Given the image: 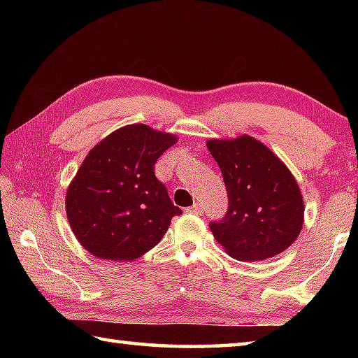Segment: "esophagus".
I'll use <instances>...</instances> for the list:
<instances>
[{
    "instance_id": "34e87169",
    "label": "esophagus",
    "mask_w": 358,
    "mask_h": 358,
    "mask_svg": "<svg viewBox=\"0 0 358 358\" xmlns=\"http://www.w3.org/2000/svg\"><path fill=\"white\" fill-rule=\"evenodd\" d=\"M187 211H189V213H194V215H202L203 213V208H202L201 203H194L192 207L187 208Z\"/></svg>"
}]
</instances>
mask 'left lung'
<instances>
[{
    "label": "left lung",
    "instance_id": "obj_1",
    "mask_svg": "<svg viewBox=\"0 0 358 358\" xmlns=\"http://www.w3.org/2000/svg\"><path fill=\"white\" fill-rule=\"evenodd\" d=\"M221 169L229 210L210 230L230 257L257 262L275 257L299 238L305 202L292 172L266 145L248 134L210 138Z\"/></svg>",
    "mask_w": 358,
    "mask_h": 358
}]
</instances>
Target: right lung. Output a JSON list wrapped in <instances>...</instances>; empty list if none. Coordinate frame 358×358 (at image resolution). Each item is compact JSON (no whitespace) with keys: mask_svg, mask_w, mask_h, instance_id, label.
<instances>
[{"mask_svg":"<svg viewBox=\"0 0 358 358\" xmlns=\"http://www.w3.org/2000/svg\"><path fill=\"white\" fill-rule=\"evenodd\" d=\"M178 137L147 124L123 126L90 150L66 191L69 226L92 256L131 262L164 237L181 213L155 164Z\"/></svg>","mask_w":358,"mask_h":358,"instance_id":"obj_1","label":"right lung"}]
</instances>
